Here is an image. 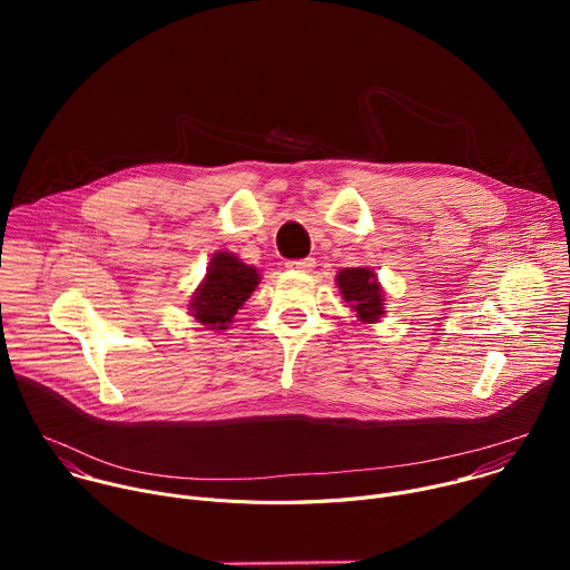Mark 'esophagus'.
<instances>
[{
  "label": "esophagus",
  "mask_w": 570,
  "mask_h": 570,
  "mask_svg": "<svg viewBox=\"0 0 570 570\" xmlns=\"http://www.w3.org/2000/svg\"><path fill=\"white\" fill-rule=\"evenodd\" d=\"M313 266H315V259H311V257H306V259H293V262H286V268L297 271V273H308Z\"/></svg>",
  "instance_id": "esophagus-1"
}]
</instances>
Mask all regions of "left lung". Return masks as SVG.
I'll return each mask as SVG.
<instances>
[{
  "mask_svg": "<svg viewBox=\"0 0 570 570\" xmlns=\"http://www.w3.org/2000/svg\"><path fill=\"white\" fill-rule=\"evenodd\" d=\"M336 284L350 302V306L356 311V317L361 322H376L383 311V291L376 282L374 271L370 268H343L336 275Z\"/></svg>",
  "mask_w": 570,
  "mask_h": 570,
  "instance_id": "1",
  "label": "left lung"
}]
</instances>
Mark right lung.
I'll list each match as a JSON object with an SVG mask.
<instances>
[{
	"mask_svg": "<svg viewBox=\"0 0 570 570\" xmlns=\"http://www.w3.org/2000/svg\"><path fill=\"white\" fill-rule=\"evenodd\" d=\"M259 279L262 277L255 266L243 264L232 253H216L207 266L203 284L189 302L191 315L207 330H227V324L243 302L253 295Z\"/></svg>",
	"mask_w": 570,
	"mask_h": 570,
	"instance_id": "obj_1",
	"label": "right lung"
}]
</instances>
